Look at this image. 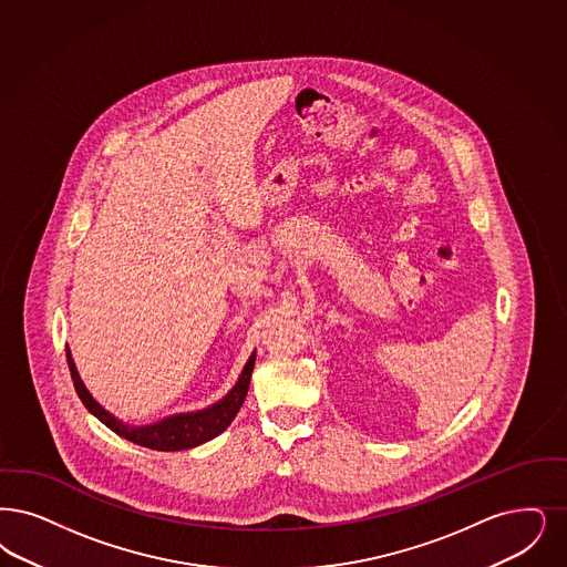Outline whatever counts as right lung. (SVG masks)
Instances as JSON below:
<instances>
[{"label": "right lung", "mask_w": 567, "mask_h": 567, "mask_svg": "<svg viewBox=\"0 0 567 567\" xmlns=\"http://www.w3.org/2000/svg\"><path fill=\"white\" fill-rule=\"evenodd\" d=\"M69 371H71V380L75 385V392L80 396V401L86 405L92 415H96L110 431H114L117 436L136 443L141 447H150L156 452H182L189 450L196 445H203L206 441L215 439L217 434L226 431L231 424V420L236 417V413L243 408L247 392H249L250 373H252V364H255V354L250 357L249 363L245 364L243 375L238 378V384L234 385L227 396H224L219 403H215L213 408L196 411V413H182V415H173L166 417L158 424L152 426H143V429H128L122 422H117L112 413H107L91 396V392L86 390V385L82 384L75 364L71 359V352L68 348Z\"/></svg>", "instance_id": "add662e5"}]
</instances>
